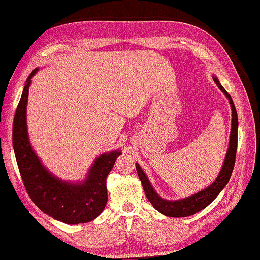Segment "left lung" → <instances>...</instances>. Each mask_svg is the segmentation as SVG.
<instances>
[{
	"label": "left lung",
	"instance_id": "left-lung-1",
	"mask_svg": "<svg viewBox=\"0 0 260 260\" xmlns=\"http://www.w3.org/2000/svg\"><path fill=\"white\" fill-rule=\"evenodd\" d=\"M213 80L216 83V85L220 88L221 92L225 94L232 107V129H231V136H229L228 149L225 156L224 164H222L218 176L216 177L214 182L209 186H207L206 188L199 190L188 197L176 199V201H168V199L160 197L157 192H156L154 187L152 186V184H150L149 179L147 178L146 174H145V172L142 170L140 164L136 162V171L138 174V177L141 179V183L143 185L145 195H146L149 203L153 205V207L156 210H158L160 214L165 216L187 217V216H191L198 213L199 210L206 208L208 205L220 194V191L224 189V187L227 185L229 179H231L232 173L234 170V165H235V159H236V152H237L238 117H237L236 107L234 105V102L231 98V95H229L226 92V89L221 86V84L219 83V80L217 78V76L213 75Z\"/></svg>",
	"mask_w": 260,
	"mask_h": 260
}]
</instances>
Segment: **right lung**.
I'll list each match as a JSON object with an SVG mask.
<instances>
[{"label":"right lung","mask_w":260,"mask_h":260,"mask_svg":"<svg viewBox=\"0 0 260 260\" xmlns=\"http://www.w3.org/2000/svg\"><path fill=\"white\" fill-rule=\"evenodd\" d=\"M38 71L39 68L34 69L27 77L14 116L13 148L17 166L28 196L42 212L65 224H84L104 210L107 175L122 152L116 149L101 154L80 182L61 179L48 171L33 149L27 132L28 88Z\"/></svg>","instance_id":"1"}]
</instances>
